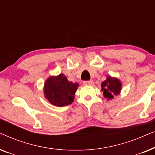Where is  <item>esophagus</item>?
Wrapping results in <instances>:
<instances>
[{
  "label": "esophagus",
  "mask_w": 155,
  "mask_h": 155,
  "mask_svg": "<svg viewBox=\"0 0 155 155\" xmlns=\"http://www.w3.org/2000/svg\"><path fill=\"white\" fill-rule=\"evenodd\" d=\"M84 84H89V85H92L93 84V81L92 80H88V81H84L83 82Z\"/></svg>",
  "instance_id": "34e87169"
}]
</instances>
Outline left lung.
I'll use <instances>...</instances> for the list:
<instances>
[{
    "label": "left lung",
    "instance_id": "1",
    "mask_svg": "<svg viewBox=\"0 0 155 155\" xmlns=\"http://www.w3.org/2000/svg\"><path fill=\"white\" fill-rule=\"evenodd\" d=\"M122 84L117 78L108 76L107 80L101 82V91L103 95L108 100L114 98V97L119 94L121 90Z\"/></svg>",
    "mask_w": 155,
    "mask_h": 155
}]
</instances>
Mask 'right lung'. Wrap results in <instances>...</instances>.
Listing matches in <instances>:
<instances>
[{"label": "right lung", "instance_id": "right-lung-1", "mask_svg": "<svg viewBox=\"0 0 155 155\" xmlns=\"http://www.w3.org/2000/svg\"><path fill=\"white\" fill-rule=\"evenodd\" d=\"M78 86V83L68 81L63 74L50 76L44 83V96L51 104L65 107L73 102Z\"/></svg>", "mask_w": 155, "mask_h": 155}]
</instances>
